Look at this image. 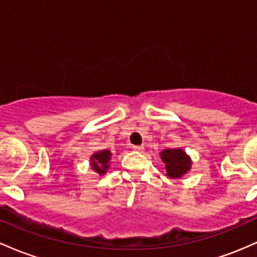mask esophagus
Listing matches in <instances>:
<instances>
[{"instance_id": "1", "label": "esophagus", "mask_w": 257, "mask_h": 257, "mask_svg": "<svg viewBox=\"0 0 257 257\" xmlns=\"http://www.w3.org/2000/svg\"><path fill=\"white\" fill-rule=\"evenodd\" d=\"M132 149H134V151L141 152V151H143V146H134L132 147Z\"/></svg>"}]
</instances>
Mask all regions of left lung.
Returning <instances> with one entry per match:
<instances>
[{
	"label": "left lung",
	"instance_id": "1",
	"mask_svg": "<svg viewBox=\"0 0 257 257\" xmlns=\"http://www.w3.org/2000/svg\"><path fill=\"white\" fill-rule=\"evenodd\" d=\"M160 158L165 163L166 175L171 178H181L192 167L191 158L181 148L164 149Z\"/></svg>",
	"mask_w": 257,
	"mask_h": 257
}]
</instances>
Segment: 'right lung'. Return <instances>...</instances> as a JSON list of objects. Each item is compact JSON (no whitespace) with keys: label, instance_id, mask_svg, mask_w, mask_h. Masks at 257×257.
Masks as SVG:
<instances>
[{"label":"right lung","instance_id":"obj_1","mask_svg":"<svg viewBox=\"0 0 257 257\" xmlns=\"http://www.w3.org/2000/svg\"><path fill=\"white\" fill-rule=\"evenodd\" d=\"M111 159V153L108 149L105 151H99L94 153L91 157V166L93 171L97 174L104 175L106 174V170L109 169V161Z\"/></svg>","mask_w":257,"mask_h":257}]
</instances>
